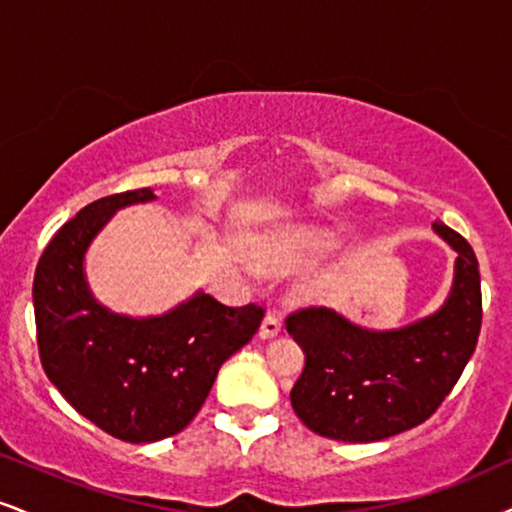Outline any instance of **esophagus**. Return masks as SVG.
Here are the masks:
<instances>
[{"mask_svg": "<svg viewBox=\"0 0 512 512\" xmlns=\"http://www.w3.org/2000/svg\"><path fill=\"white\" fill-rule=\"evenodd\" d=\"M280 330H282V320L277 318L275 313H268L266 318H263L261 330H258V334H261V339H273V337H277V334H280Z\"/></svg>", "mask_w": 512, "mask_h": 512, "instance_id": "34e87169", "label": "esophagus"}]
</instances>
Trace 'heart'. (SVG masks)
I'll use <instances>...</instances> for the list:
<instances>
[{
  "mask_svg": "<svg viewBox=\"0 0 512 512\" xmlns=\"http://www.w3.org/2000/svg\"><path fill=\"white\" fill-rule=\"evenodd\" d=\"M330 246H332V239H327L323 235H313L311 239H308V249L323 251V249H330ZM268 261L273 263V266H280V258H268Z\"/></svg>",
  "mask_w": 512,
  "mask_h": 512,
  "instance_id": "heart-1",
  "label": "heart"
}]
</instances>
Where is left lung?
I'll return each mask as SVG.
<instances>
[{"instance_id": "left-lung-1", "label": "left lung", "mask_w": 512, "mask_h": 512, "mask_svg": "<svg viewBox=\"0 0 512 512\" xmlns=\"http://www.w3.org/2000/svg\"><path fill=\"white\" fill-rule=\"evenodd\" d=\"M434 232L456 251L449 299L399 330H365L332 308L311 306L285 320L306 353L292 408L315 434L380 441L418 427L456 387L482 327V287L472 246L444 223Z\"/></svg>"}]
</instances>
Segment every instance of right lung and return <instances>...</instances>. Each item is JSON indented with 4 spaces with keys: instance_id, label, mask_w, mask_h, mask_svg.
I'll return each mask as SVG.
<instances>
[{
    "instance_id": "1",
    "label": "right lung",
    "mask_w": 512,
    "mask_h": 512,
    "mask_svg": "<svg viewBox=\"0 0 512 512\" xmlns=\"http://www.w3.org/2000/svg\"><path fill=\"white\" fill-rule=\"evenodd\" d=\"M156 199L149 187L87 204L42 251L33 304L49 382L99 430L151 444L185 430L232 353L263 320L256 304L232 308L197 292L154 318H128L94 301L85 251L118 208Z\"/></svg>"
}]
</instances>
